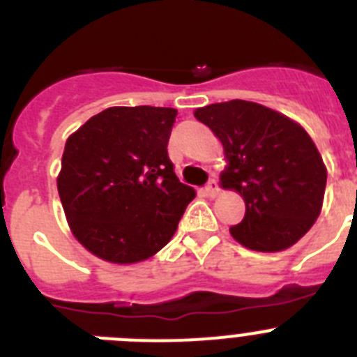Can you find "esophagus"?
<instances>
[{
    "mask_svg": "<svg viewBox=\"0 0 357 357\" xmlns=\"http://www.w3.org/2000/svg\"><path fill=\"white\" fill-rule=\"evenodd\" d=\"M204 191H206L207 197H211V198L216 197L218 191H220V188H218V182L214 181V178H213V181H209V182H207L206 188H204Z\"/></svg>",
    "mask_w": 357,
    "mask_h": 357,
    "instance_id": "1",
    "label": "esophagus"
}]
</instances>
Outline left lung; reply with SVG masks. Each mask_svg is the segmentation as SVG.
Returning <instances> with one entry per match:
<instances>
[{"mask_svg":"<svg viewBox=\"0 0 357 357\" xmlns=\"http://www.w3.org/2000/svg\"><path fill=\"white\" fill-rule=\"evenodd\" d=\"M195 118L222 141L227 168L222 185L245 200V218L230 227L243 247L280 252L317 222L327 169L307 132L277 110L230 100L200 107Z\"/></svg>","mask_w":357,"mask_h":357,"instance_id":"obj_1","label":"left lung"}]
</instances>
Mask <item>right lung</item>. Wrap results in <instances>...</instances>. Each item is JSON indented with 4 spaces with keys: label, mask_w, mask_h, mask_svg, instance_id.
I'll use <instances>...</instances> for the list:
<instances>
[{
    "label": "right lung",
    "mask_w": 357,
    "mask_h": 357,
    "mask_svg": "<svg viewBox=\"0 0 357 357\" xmlns=\"http://www.w3.org/2000/svg\"><path fill=\"white\" fill-rule=\"evenodd\" d=\"M175 118L169 107H109L66 141L59 197L73 236L100 259L157 254L197 195L168 157Z\"/></svg>",
    "instance_id": "add662e5"
}]
</instances>
